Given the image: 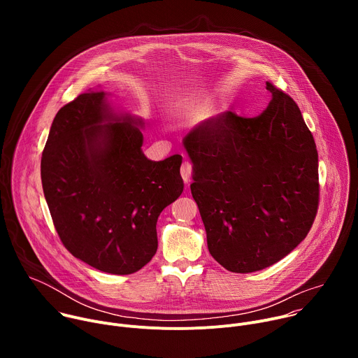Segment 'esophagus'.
Masks as SVG:
<instances>
[{
    "label": "esophagus",
    "mask_w": 358,
    "mask_h": 358,
    "mask_svg": "<svg viewBox=\"0 0 358 358\" xmlns=\"http://www.w3.org/2000/svg\"><path fill=\"white\" fill-rule=\"evenodd\" d=\"M191 164L188 163V162H184L182 163V166H181V169H180V173H181V177H182V180H184V182L185 184H188L189 182V180H191Z\"/></svg>",
    "instance_id": "obj_1"
}]
</instances>
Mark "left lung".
Returning a JSON list of instances; mask_svg holds the SVG:
<instances>
[{"label": "left lung", "instance_id": "8db88e82", "mask_svg": "<svg viewBox=\"0 0 358 358\" xmlns=\"http://www.w3.org/2000/svg\"><path fill=\"white\" fill-rule=\"evenodd\" d=\"M257 117L227 110L182 140L208 250L235 273L262 271L309 234L319 207L315 138L294 100L266 82Z\"/></svg>", "mask_w": 358, "mask_h": 358}]
</instances>
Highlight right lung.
I'll return each mask as SVG.
<instances>
[{
  "instance_id": "1",
  "label": "right lung",
  "mask_w": 358,
  "mask_h": 358,
  "mask_svg": "<svg viewBox=\"0 0 358 358\" xmlns=\"http://www.w3.org/2000/svg\"><path fill=\"white\" fill-rule=\"evenodd\" d=\"M90 89L57 113L42 152L43 195L57 232L89 266L130 275L157 250V220L184 189L182 157L148 160L143 120Z\"/></svg>"
}]
</instances>
